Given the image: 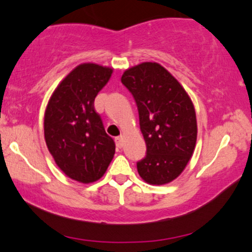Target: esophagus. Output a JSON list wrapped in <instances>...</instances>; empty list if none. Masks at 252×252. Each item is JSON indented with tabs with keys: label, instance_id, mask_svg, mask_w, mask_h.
Wrapping results in <instances>:
<instances>
[{
	"label": "esophagus",
	"instance_id": "34e87169",
	"mask_svg": "<svg viewBox=\"0 0 252 252\" xmlns=\"http://www.w3.org/2000/svg\"><path fill=\"white\" fill-rule=\"evenodd\" d=\"M115 143H116V146L121 149V147L123 146V137L122 136H119L115 138Z\"/></svg>",
	"mask_w": 252,
	"mask_h": 252
}]
</instances>
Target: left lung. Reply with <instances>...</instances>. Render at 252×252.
<instances>
[{
    "label": "left lung",
    "instance_id": "obj_1",
    "mask_svg": "<svg viewBox=\"0 0 252 252\" xmlns=\"http://www.w3.org/2000/svg\"><path fill=\"white\" fill-rule=\"evenodd\" d=\"M121 82L135 99L146 143V156L137 162L138 174L156 186L172 182L186 168L196 145L192 101L182 85L156 62L126 70Z\"/></svg>",
    "mask_w": 252,
    "mask_h": 252
}]
</instances>
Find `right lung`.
I'll return each instance as SVG.
<instances>
[{"mask_svg": "<svg viewBox=\"0 0 252 252\" xmlns=\"http://www.w3.org/2000/svg\"><path fill=\"white\" fill-rule=\"evenodd\" d=\"M113 69L94 63L76 66L56 87L45 113V139L56 165L82 183L99 180L115 154L94 99L108 83Z\"/></svg>", "mask_w": 252, "mask_h": 252, "instance_id": "add662e5", "label": "right lung"}]
</instances>
